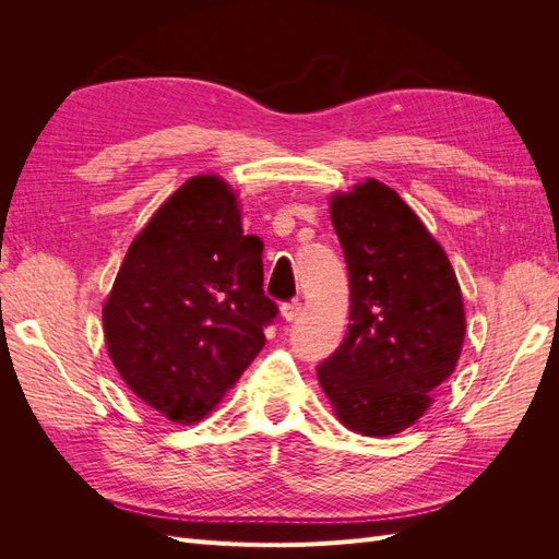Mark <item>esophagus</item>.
<instances>
[{"instance_id": "1", "label": "esophagus", "mask_w": 559, "mask_h": 559, "mask_svg": "<svg viewBox=\"0 0 559 559\" xmlns=\"http://www.w3.org/2000/svg\"><path fill=\"white\" fill-rule=\"evenodd\" d=\"M300 314V300H289L282 306V317L286 321H294Z\"/></svg>"}]
</instances>
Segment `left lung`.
I'll return each instance as SVG.
<instances>
[{
    "label": "left lung",
    "mask_w": 559,
    "mask_h": 559,
    "mask_svg": "<svg viewBox=\"0 0 559 559\" xmlns=\"http://www.w3.org/2000/svg\"><path fill=\"white\" fill-rule=\"evenodd\" d=\"M331 222L349 275V324L317 378L347 429L392 436L452 376L466 331L462 289L441 245L389 186L368 179L335 195Z\"/></svg>",
    "instance_id": "8db88e82"
}]
</instances>
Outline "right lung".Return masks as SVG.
Listing matches in <instances>:
<instances>
[{"label":"right lung","mask_w":559,"mask_h":559,"mask_svg":"<svg viewBox=\"0 0 559 559\" xmlns=\"http://www.w3.org/2000/svg\"><path fill=\"white\" fill-rule=\"evenodd\" d=\"M263 240L245 235L228 183L193 177L130 245L103 312L126 384L173 421H198L265 345Z\"/></svg>","instance_id":"add662e5"}]
</instances>
